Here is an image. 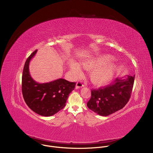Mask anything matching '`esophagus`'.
<instances>
[{
  "instance_id": "esophagus-1",
  "label": "esophagus",
  "mask_w": 153,
  "mask_h": 153,
  "mask_svg": "<svg viewBox=\"0 0 153 153\" xmlns=\"http://www.w3.org/2000/svg\"><path fill=\"white\" fill-rule=\"evenodd\" d=\"M84 87V84L81 81H78L76 84V88H82Z\"/></svg>"
}]
</instances>
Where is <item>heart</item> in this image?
Wrapping results in <instances>:
<instances>
[{"instance_id":"b5f03b06","label":"heart","mask_w":153,"mask_h":153,"mask_svg":"<svg viewBox=\"0 0 153 153\" xmlns=\"http://www.w3.org/2000/svg\"><path fill=\"white\" fill-rule=\"evenodd\" d=\"M113 58L109 55H102L81 62V66L90 71L89 78L91 82L97 85H103L108 83L113 78L116 67L112 63ZM74 76L78 78L82 75L81 68L76 62L70 65Z\"/></svg>"}]
</instances>
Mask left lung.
<instances>
[{"label":"left lung","instance_id":"8db88e82","mask_svg":"<svg viewBox=\"0 0 153 153\" xmlns=\"http://www.w3.org/2000/svg\"><path fill=\"white\" fill-rule=\"evenodd\" d=\"M133 76L116 78L114 83L106 87L91 90L87 102L88 108L101 116H108L122 109L128 102L134 82Z\"/></svg>","mask_w":153,"mask_h":153}]
</instances>
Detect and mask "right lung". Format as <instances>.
Here are the masks:
<instances>
[{"label": "right lung", "instance_id": "add662e5", "mask_svg": "<svg viewBox=\"0 0 153 153\" xmlns=\"http://www.w3.org/2000/svg\"><path fill=\"white\" fill-rule=\"evenodd\" d=\"M38 50L26 59L22 78V91L26 104L33 111L44 116H52L62 109L69 94L74 89L75 82L59 78L55 81L38 83L30 76L29 63Z\"/></svg>", "mask_w": 153, "mask_h": 153}]
</instances>
